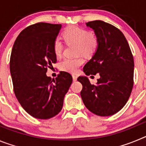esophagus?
Here are the masks:
<instances>
[{"instance_id":"34e87169","label":"esophagus","mask_w":146,"mask_h":146,"mask_svg":"<svg viewBox=\"0 0 146 146\" xmlns=\"http://www.w3.org/2000/svg\"><path fill=\"white\" fill-rule=\"evenodd\" d=\"M72 79H73V81H76L77 79V77L76 75H72Z\"/></svg>"}]
</instances>
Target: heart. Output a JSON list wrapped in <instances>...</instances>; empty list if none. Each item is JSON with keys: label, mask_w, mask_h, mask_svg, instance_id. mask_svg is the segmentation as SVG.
I'll use <instances>...</instances> for the list:
<instances>
[{"label": "heart", "mask_w": 146, "mask_h": 146, "mask_svg": "<svg viewBox=\"0 0 146 146\" xmlns=\"http://www.w3.org/2000/svg\"><path fill=\"white\" fill-rule=\"evenodd\" d=\"M63 37L67 44H76L77 55H91L96 52L99 46V38L93 32H88L86 28L77 25H71L64 30ZM64 50V45L59 38H55L52 43V51L57 57H60ZM83 63L82 58H65L59 64L63 72L75 73Z\"/></svg>", "instance_id": "heart-1"}]
</instances>
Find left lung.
<instances>
[{
	"instance_id": "1",
	"label": "left lung",
	"mask_w": 146,
	"mask_h": 146,
	"mask_svg": "<svg viewBox=\"0 0 146 146\" xmlns=\"http://www.w3.org/2000/svg\"><path fill=\"white\" fill-rule=\"evenodd\" d=\"M99 38V46L91 59L83 67L87 76L99 73L96 85L80 76L81 98L85 106L94 114L109 116L123 108L133 88L134 59L123 33L101 20L88 22Z\"/></svg>"
}]
</instances>
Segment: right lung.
Here are the masks:
<instances>
[{
	"label": "right lung",
	"mask_w": 146,
	"mask_h": 146,
	"mask_svg": "<svg viewBox=\"0 0 146 146\" xmlns=\"http://www.w3.org/2000/svg\"><path fill=\"white\" fill-rule=\"evenodd\" d=\"M60 24L38 23L24 29L15 40L10 58L14 91L23 109L38 119L58 114L72 82L70 74L60 72L55 79L47 77V68L57 61L52 43Z\"/></svg>",
	"instance_id": "obj_1"
}]
</instances>
